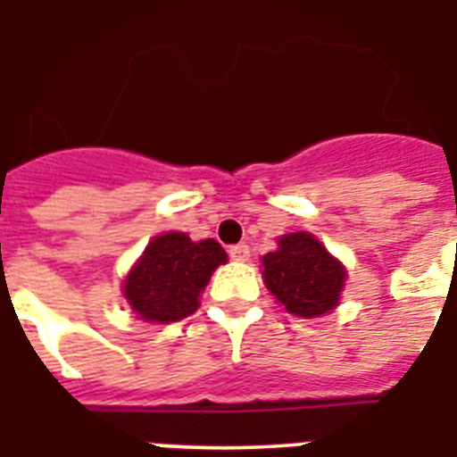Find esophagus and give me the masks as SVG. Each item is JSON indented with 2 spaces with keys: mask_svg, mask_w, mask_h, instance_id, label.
Masks as SVG:
<instances>
[{
  "mask_svg": "<svg viewBox=\"0 0 457 457\" xmlns=\"http://www.w3.org/2000/svg\"><path fill=\"white\" fill-rule=\"evenodd\" d=\"M229 258L235 262H246L251 258V251H248L246 244H237V246L229 248Z\"/></svg>",
  "mask_w": 457,
  "mask_h": 457,
  "instance_id": "obj_1",
  "label": "esophagus"
}]
</instances>
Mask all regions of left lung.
<instances>
[{"instance_id": "8db88e82", "label": "left lung", "mask_w": 457, "mask_h": 457, "mask_svg": "<svg viewBox=\"0 0 457 457\" xmlns=\"http://www.w3.org/2000/svg\"><path fill=\"white\" fill-rule=\"evenodd\" d=\"M262 281L288 314L317 319L340 305L347 270L312 232H291L265 253Z\"/></svg>"}]
</instances>
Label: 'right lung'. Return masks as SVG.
<instances>
[{"instance_id": "right-lung-1", "label": "right lung", "mask_w": 457, "mask_h": 457, "mask_svg": "<svg viewBox=\"0 0 457 457\" xmlns=\"http://www.w3.org/2000/svg\"><path fill=\"white\" fill-rule=\"evenodd\" d=\"M228 262L216 239L192 241L185 232L152 237L121 281V295L147 324H170L199 307L211 274Z\"/></svg>"}]
</instances>
